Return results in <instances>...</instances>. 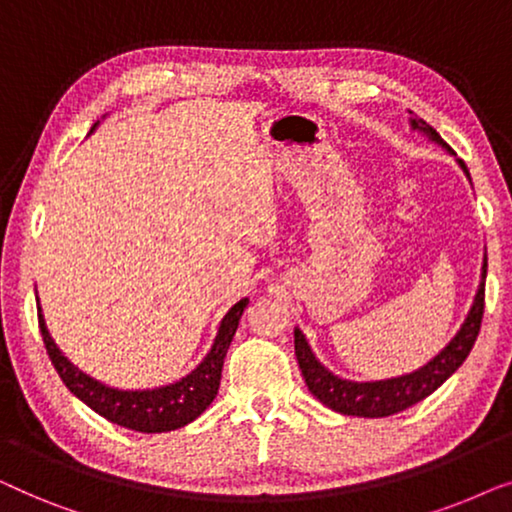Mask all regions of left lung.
Instances as JSON below:
<instances>
[{
  "mask_svg": "<svg viewBox=\"0 0 512 512\" xmlns=\"http://www.w3.org/2000/svg\"><path fill=\"white\" fill-rule=\"evenodd\" d=\"M412 128L424 130L433 142L443 144L445 149H450V146L445 144V139L440 137L431 125H426L422 118L417 116L412 118ZM459 165L464 167L468 177L464 160H459ZM485 277H487V256H485V265H482V284L478 289V296H475V303L471 307V312H468L464 326H461V331L457 333V338H454L450 345L436 356V359L426 363L424 368H419L410 375L394 377V380H382V382L340 380V377H335L331 370H326L317 359H314L305 335L296 328V331H293V342H296L298 366L303 370L307 389H310L312 394L317 396L321 403L328 405L331 410L342 412V415H356V417H389V415H396V412L408 410L410 405L424 401L426 396H431L433 391H436L440 384H443L447 377H450L454 370L466 361V356L471 354L475 340H478L482 314H485Z\"/></svg>",
  "mask_w": 512,
  "mask_h": 512,
  "instance_id": "1",
  "label": "left lung"
}]
</instances>
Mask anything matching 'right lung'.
I'll return each mask as SVG.
<instances>
[{
	"label": "right lung",
	"mask_w": 512,
	"mask_h": 512,
	"mask_svg": "<svg viewBox=\"0 0 512 512\" xmlns=\"http://www.w3.org/2000/svg\"><path fill=\"white\" fill-rule=\"evenodd\" d=\"M249 300L242 298L240 303L230 307V312L223 317L219 326V335H216L212 352L205 356V361L193 370L191 375H186L184 380L167 384V387L151 389V391H118L109 389L104 384L95 382L93 377L83 375L79 368H74L69 363L51 335L46 331L44 317H41L39 307V328L41 338H44L46 352L51 356V363L58 370L60 380L67 384V389L72 391L76 398H81L90 410H95L97 415H102L109 422L125 429L142 431V433H163L174 431L181 426L191 424L195 417H200L202 412L209 408V403L216 398L221 384V370L223 359L233 342V335L240 324V317L247 307Z\"/></svg>",
	"instance_id": "obj_1"
}]
</instances>
